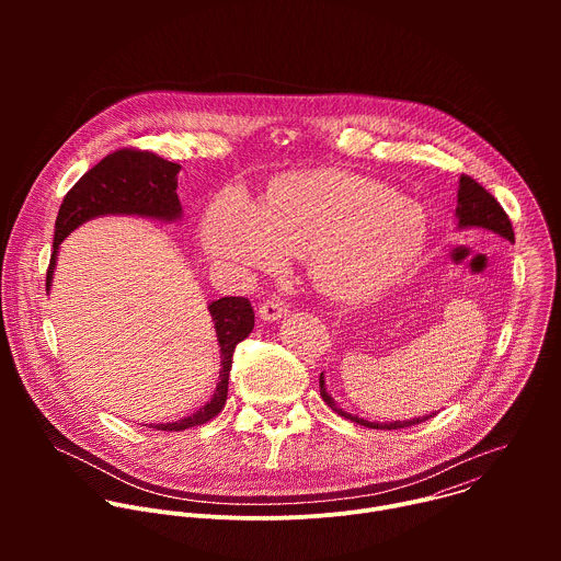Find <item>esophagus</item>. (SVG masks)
<instances>
[{
    "label": "esophagus",
    "instance_id": "1",
    "mask_svg": "<svg viewBox=\"0 0 561 561\" xmlns=\"http://www.w3.org/2000/svg\"><path fill=\"white\" fill-rule=\"evenodd\" d=\"M286 314H288V304L282 299L273 297L260 306V317L264 319V322H277V319H282Z\"/></svg>",
    "mask_w": 561,
    "mask_h": 561
}]
</instances>
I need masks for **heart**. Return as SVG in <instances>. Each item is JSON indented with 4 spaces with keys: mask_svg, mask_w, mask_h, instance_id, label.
<instances>
[{
    "mask_svg": "<svg viewBox=\"0 0 561 561\" xmlns=\"http://www.w3.org/2000/svg\"><path fill=\"white\" fill-rule=\"evenodd\" d=\"M206 247L237 268H277L308 257L319 290L355 299L388 284L417 255L424 210L390 186L344 171L290 175L264 206L242 191L221 193L206 215Z\"/></svg>",
    "mask_w": 561,
    "mask_h": 561,
    "instance_id": "b5f03b06",
    "label": "heart"
}]
</instances>
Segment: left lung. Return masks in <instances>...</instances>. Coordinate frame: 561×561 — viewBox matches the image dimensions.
Masks as SVG:
<instances>
[{"label": "left lung", "instance_id": "obj_1", "mask_svg": "<svg viewBox=\"0 0 561 561\" xmlns=\"http://www.w3.org/2000/svg\"><path fill=\"white\" fill-rule=\"evenodd\" d=\"M457 221L461 228L466 226H474V228H486V230H493L497 232L500 237L508 239V242H515V232H513V224L506 215V210L500 206V202L484 188L479 186L472 178L468 175H461L459 178V191H457ZM319 392H322V399L324 402L342 417L351 420V422H357L359 426H366V428H383V431H397V428H409V426H415V424H422L433 415L428 417H415V420H409V422H390V424H375V422H368V420H362L357 415H351L346 411H342L335 399L327 392V381H324V373L319 375Z\"/></svg>", "mask_w": 561, "mask_h": 561}]
</instances>
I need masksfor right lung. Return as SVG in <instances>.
<instances>
[{
	"mask_svg": "<svg viewBox=\"0 0 561 561\" xmlns=\"http://www.w3.org/2000/svg\"><path fill=\"white\" fill-rule=\"evenodd\" d=\"M180 164L169 162L150 150L139 148H119L108 152L100 164L79 178V182L66 193L57 219H55V239L53 255L46 271V288H50L57 249L84 221L100 215H141L173 221L182 217V204L178 197V173ZM215 333L221 353V370L215 394L206 407L197 413L171 422L157 424V431H186L202 426L217 417L226 404L228 394V375L232 366L234 346L247 340L255 327V312L247 297H221L208 306Z\"/></svg>",
	"mask_w": 561,
	"mask_h": 561,
	"instance_id": "obj_1",
	"label": "right lung"
}]
</instances>
